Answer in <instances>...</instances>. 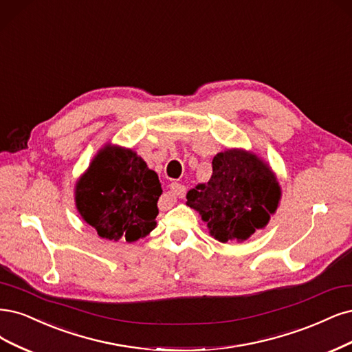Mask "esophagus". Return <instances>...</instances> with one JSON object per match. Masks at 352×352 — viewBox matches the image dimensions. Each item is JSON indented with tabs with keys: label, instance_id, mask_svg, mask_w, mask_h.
Listing matches in <instances>:
<instances>
[{
	"label": "esophagus",
	"instance_id": "34e87169",
	"mask_svg": "<svg viewBox=\"0 0 352 352\" xmlns=\"http://www.w3.org/2000/svg\"><path fill=\"white\" fill-rule=\"evenodd\" d=\"M185 193H186V186L185 185L172 184L170 188H168L167 195L172 197V198H182V197H185ZM168 199H170V198H168Z\"/></svg>",
	"mask_w": 352,
	"mask_h": 352
}]
</instances>
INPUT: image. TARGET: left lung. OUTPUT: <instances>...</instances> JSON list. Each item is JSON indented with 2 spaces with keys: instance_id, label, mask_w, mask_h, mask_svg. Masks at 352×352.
<instances>
[{
  "instance_id": "8db88e82",
  "label": "left lung",
  "mask_w": 352,
  "mask_h": 352,
  "mask_svg": "<svg viewBox=\"0 0 352 352\" xmlns=\"http://www.w3.org/2000/svg\"><path fill=\"white\" fill-rule=\"evenodd\" d=\"M218 241H243L268 224L281 199L278 180L256 154L226 150L212 159V175L186 193Z\"/></svg>"
}]
</instances>
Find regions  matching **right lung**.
Returning a JSON list of instances; mask_svg holds the SVG:
<instances>
[{
  "instance_id": "obj_1",
  "label": "right lung",
  "mask_w": 352,
  "mask_h": 352,
  "mask_svg": "<svg viewBox=\"0 0 352 352\" xmlns=\"http://www.w3.org/2000/svg\"><path fill=\"white\" fill-rule=\"evenodd\" d=\"M159 176L135 151L106 144L76 184V205L82 220L103 239L147 236L155 227Z\"/></svg>"
}]
</instances>
